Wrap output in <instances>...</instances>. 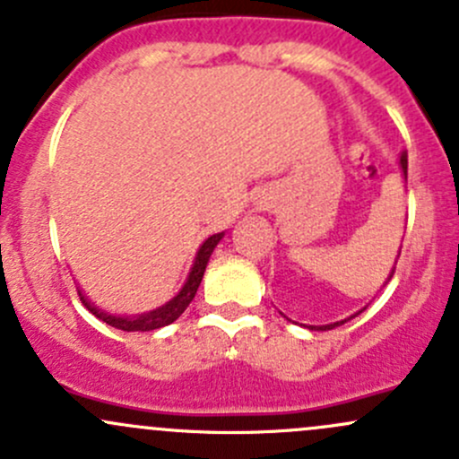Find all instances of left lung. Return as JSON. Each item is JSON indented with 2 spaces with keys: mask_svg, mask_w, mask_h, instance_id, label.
Instances as JSON below:
<instances>
[{
  "mask_svg": "<svg viewBox=\"0 0 459 459\" xmlns=\"http://www.w3.org/2000/svg\"><path fill=\"white\" fill-rule=\"evenodd\" d=\"M400 169H403V173H404V180H407V153H400ZM400 255V253H398ZM394 270H395V266H394ZM394 270L392 273H389V279L394 277ZM387 283V281H385ZM356 316V315H354ZM354 316H350V318H354ZM350 318H343V321H336V323H330V325H310V330H332V327H336V325H343L345 321H350Z\"/></svg>",
  "mask_w": 459,
  "mask_h": 459,
  "instance_id": "obj_1",
  "label": "left lung"
}]
</instances>
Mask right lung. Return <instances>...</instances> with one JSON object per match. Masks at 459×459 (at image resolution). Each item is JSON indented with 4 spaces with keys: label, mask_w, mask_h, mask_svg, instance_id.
<instances>
[{
    "label": "right lung",
    "mask_w": 459,
    "mask_h": 459,
    "mask_svg": "<svg viewBox=\"0 0 459 459\" xmlns=\"http://www.w3.org/2000/svg\"><path fill=\"white\" fill-rule=\"evenodd\" d=\"M221 238H224V233H215L200 246V250H197V255H195V262H193L191 273H189V277H186L182 290L178 292L171 301H167L165 306L156 307V310L144 312V315H138V316H116V315H108V312L99 310V307H96L94 303H91L90 299L79 290L81 301H83V306L88 307L91 315H94L96 318H100V321H105L108 325L116 327V330L149 332V330H158V327H165V325H169V323L176 321V318L180 316L186 307H189L193 297H195L197 288H200L202 277H204V270H206V264H209L211 253H213L215 246L220 244Z\"/></svg>",
    "instance_id": "obj_1"
}]
</instances>
